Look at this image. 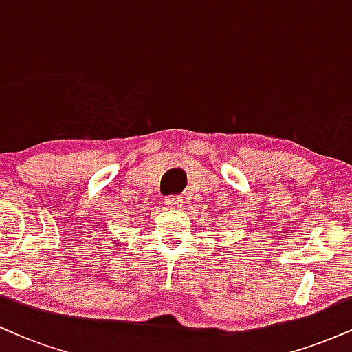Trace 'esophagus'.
Returning a JSON list of instances; mask_svg holds the SVG:
<instances>
[{
  "instance_id": "1",
  "label": "esophagus",
  "mask_w": 352,
  "mask_h": 352,
  "mask_svg": "<svg viewBox=\"0 0 352 352\" xmlns=\"http://www.w3.org/2000/svg\"><path fill=\"white\" fill-rule=\"evenodd\" d=\"M165 205L168 208H182L184 207V200L180 197H168V199H165Z\"/></svg>"
}]
</instances>
